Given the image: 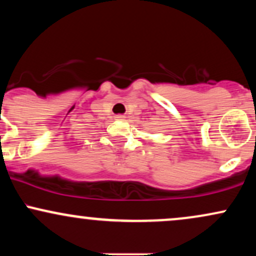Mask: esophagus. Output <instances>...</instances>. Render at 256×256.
<instances>
[{"label":"esophagus","instance_id":"esophagus-1","mask_svg":"<svg viewBox=\"0 0 256 256\" xmlns=\"http://www.w3.org/2000/svg\"><path fill=\"white\" fill-rule=\"evenodd\" d=\"M116 119L125 120V116H122V114H118V116H116Z\"/></svg>","mask_w":256,"mask_h":256}]
</instances>
